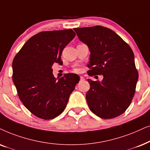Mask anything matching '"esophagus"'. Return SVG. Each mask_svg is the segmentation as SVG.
Segmentation results:
<instances>
[{
    "mask_svg": "<svg viewBox=\"0 0 150 150\" xmlns=\"http://www.w3.org/2000/svg\"><path fill=\"white\" fill-rule=\"evenodd\" d=\"M83 80H84V78H83L82 76H81L80 77V81H83Z\"/></svg>",
    "mask_w": 150,
    "mask_h": 150,
    "instance_id": "esophagus-1",
    "label": "esophagus"
}]
</instances>
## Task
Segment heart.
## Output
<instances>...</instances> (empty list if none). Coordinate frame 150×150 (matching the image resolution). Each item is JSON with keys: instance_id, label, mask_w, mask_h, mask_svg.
<instances>
[{"instance_id": "b5f03b06", "label": "heart", "mask_w": 150, "mask_h": 150, "mask_svg": "<svg viewBox=\"0 0 150 150\" xmlns=\"http://www.w3.org/2000/svg\"><path fill=\"white\" fill-rule=\"evenodd\" d=\"M74 71H75V72H79V70L78 69H75V70H74Z\"/></svg>"}]
</instances>
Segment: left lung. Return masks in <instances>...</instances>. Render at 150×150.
<instances>
[{
  "label": "left lung",
  "instance_id": "8db88e82",
  "mask_svg": "<svg viewBox=\"0 0 150 150\" xmlns=\"http://www.w3.org/2000/svg\"><path fill=\"white\" fill-rule=\"evenodd\" d=\"M79 40L88 47L90 76L102 75V81L88 79L87 103L101 119L122 115L135 93L139 73L130 47L112 30L102 26L75 28Z\"/></svg>",
  "mask_w": 150,
  "mask_h": 150
}]
</instances>
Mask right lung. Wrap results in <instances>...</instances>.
<instances>
[{"instance_id":"1","label":"right lung","mask_w":150,"mask_h":150,"mask_svg":"<svg viewBox=\"0 0 150 150\" xmlns=\"http://www.w3.org/2000/svg\"><path fill=\"white\" fill-rule=\"evenodd\" d=\"M75 36L72 29L42 31L26 42L14 57L12 79L22 103L39 118L49 120L64 110L78 75L56 79L53 63L61 64L62 50Z\"/></svg>"}]
</instances>
